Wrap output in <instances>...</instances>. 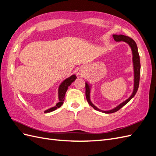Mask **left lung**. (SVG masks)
<instances>
[{"instance_id": "obj_1", "label": "left lung", "mask_w": 156, "mask_h": 156, "mask_svg": "<svg viewBox=\"0 0 156 156\" xmlns=\"http://www.w3.org/2000/svg\"><path fill=\"white\" fill-rule=\"evenodd\" d=\"M113 38L116 41H124L126 43L128 44L132 51V55H133V69H134V88H133V93L131 95V96L127 99V100L124 101L120 103V105L116 107L115 108H112L111 110L109 111H102L99 109L98 107H96L95 105H94L93 103L90 101V85L88 83H85V88H86V98L87 101L88 103V104L92 106L94 109L97 110L98 111H100L104 113H107V114H109V113H113L115 112L116 111H119V109L126 105L127 103H128L132 98H133L135 95L136 94V92H137V90L139 88V80H140V57H139V52H138V48L137 46H136V44L135 43V41L131 38V37L126 36L124 35H117V34H113L112 35Z\"/></svg>"}]
</instances>
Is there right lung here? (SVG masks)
<instances>
[{"label":"right lung","instance_id":"1","mask_svg":"<svg viewBox=\"0 0 156 156\" xmlns=\"http://www.w3.org/2000/svg\"><path fill=\"white\" fill-rule=\"evenodd\" d=\"M77 78L76 75H73L72 76H70L69 77L67 78L66 79H65L64 81L60 84V85L59 86L58 88V100H59V102L57 103L56 104V105L53 107H51L49 109L46 110L44 111V112L47 113V112H50L52 111H55L56 108H58L59 107H60L63 104V101L64 100V97H65V94L68 88V87H69L71 85V84H72L75 80V79Z\"/></svg>","mask_w":156,"mask_h":156}]
</instances>
